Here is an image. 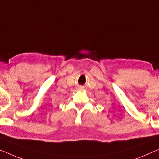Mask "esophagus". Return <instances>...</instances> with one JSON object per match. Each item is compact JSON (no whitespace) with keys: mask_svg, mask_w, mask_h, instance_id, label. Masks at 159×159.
<instances>
[{"mask_svg":"<svg viewBox=\"0 0 159 159\" xmlns=\"http://www.w3.org/2000/svg\"><path fill=\"white\" fill-rule=\"evenodd\" d=\"M79 89H82V87H79Z\"/></svg>","mask_w":159,"mask_h":159,"instance_id":"1","label":"esophagus"}]
</instances>
